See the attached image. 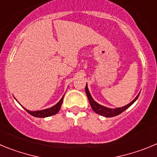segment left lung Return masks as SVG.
<instances>
[{
  "instance_id": "left-lung-1",
  "label": "left lung",
  "mask_w": 157,
  "mask_h": 157,
  "mask_svg": "<svg viewBox=\"0 0 157 157\" xmlns=\"http://www.w3.org/2000/svg\"><path fill=\"white\" fill-rule=\"evenodd\" d=\"M86 94L87 95V98H88L89 101H90V104L91 105V108H92L93 110L96 112V113H98V114L101 115L102 116H105V117H114V116H118V115H120V113H122L123 112L127 109L130 105H132L136 101V100L138 99V94L134 100H133L130 104L128 105H125V106L122 107V108H116V109H109V108H107V107L103 106V105H99L98 103H97L93 98L91 97V94L90 93L88 90V86H87V84L86 86Z\"/></svg>"
}]
</instances>
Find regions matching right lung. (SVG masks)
<instances>
[{"instance_id":"right-lung-1","label":"right lung","mask_w":157,"mask_h":157,"mask_svg":"<svg viewBox=\"0 0 157 157\" xmlns=\"http://www.w3.org/2000/svg\"><path fill=\"white\" fill-rule=\"evenodd\" d=\"M63 98L60 99V101L58 102L56 105H55L54 106L51 107L49 109H44V110H40V111H29L27 109H24L25 110L28 112L29 114H30L31 116H34V117H38V118H45V117H48V116H53V115L56 114L58 112L60 109V107H61L62 103H63Z\"/></svg>"}]
</instances>
